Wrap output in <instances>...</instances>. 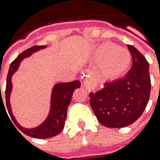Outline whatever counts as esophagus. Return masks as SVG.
I'll return each mask as SVG.
<instances>
[{
	"label": "esophagus",
	"instance_id": "esophagus-1",
	"mask_svg": "<svg viewBox=\"0 0 160 160\" xmlns=\"http://www.w3.org/2000/svg\"><path fill=\"white\" fill-rule=\"evenodd\" d=\"M84 86L86 87V88H88V89H91L92 88L91 85H90V83H89L88 81H85V82H84Z\"/></svg>",
	"mask_w": 160,
	"mask_h": 160
}]
</instances>
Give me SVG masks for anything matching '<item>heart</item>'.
Returning a JSON list of instances; mask_svg holds the SVG:
<instances>
[{"mask_svg": "<svg viewBox=\"0 0 160 160\" xmlns=\"http://www.w3.org/2000/svg\"><path fill=\"white\" fill-rule=\"evenodd\" d=\"M93 58L96 61H99V72L107 80H116L124 75L132 63V56L127 49L117 47L112 42L98 47Z\"/></svg>", "mask_w": 160, "mask_h": 160, "instance_id": "b5f03b06", "label": "heart"}]
</instances>
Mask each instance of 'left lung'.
<instances>
[{
	"instance_id": "1",
	"label": "left lung",
	"mask_w": 160,
	"mask_h": 160,
	"mask_svg": "<svg viewBox=\"0 0 160 160\" xmlns=\"http://www.w3.org/2000/svg\"><path fill=\"white\" fill-rule=\"evenodd\" d=\"M127 48L132 56V67L127 75L105 83L101 90L89 94L92 111L99 122L107 127L121 128L135 122L150 97L149 64L133 46Z\"/></svg>"
}]
</instances>
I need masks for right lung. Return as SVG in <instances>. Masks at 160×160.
<instances>
[{
    "mask_svg": "<svg viewBox=\"0 0 160 160\" xmlns=\"http://www.w3.org/2000/svg\"><path fill=\"white\" fill-rule=\"evenodd\" d=\"M47 47L48 46H34L27 49L20 55H18L17 58L10 64L9 70H8V73L7 77L6 104L10 118L13 120L14 125L22 131L23 133L36 138H52L53 136L59 134L61 131L63 130L65 121L67 119L68 107L71 103L72 92L75 89L80 87V82L79 80H73L72 82H68V83L55 84L52 88L51 97H50V108H49L48 114L45 120L41 123V125L33 128H26L17 122L15 117L13 114L12 107L10 104V95L13 90L12 77L14 74V72H17L22 61L25 58L30 57L32 54L41 51L42 49L47 48ZM1 99H2V98H1ZM2 103H3V100H2Z\"/></svg>",
    "mask_w": 160,
    "mask_h": 160,
    "instance_id": "add662e5",
    "label": "right lung"
}]
</instances>
